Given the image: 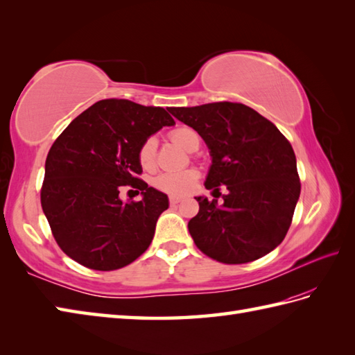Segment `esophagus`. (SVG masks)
Masks as SVG:
<instances>
[{
	"mask_svg": "<svg viewBox=\"0 0 355 355\" xmlns=\"http://www.w3.org/2000/svg\"><path fill=\"white\" fill-rule=\"evenodd\" d=\"M180 200H182V199L178 198V196H170V199H168V202H170L171 207H173V205H178Z\"/></svg>",
	"mask_w": 355,
	"mask_h": 355,
	"instance_id": "obj_1",
	"label": "esophagus"
}]
</instances>
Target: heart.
Here are the masks:
<instances>
[{"label": "heart", "mask_w": 355, "mask_h": 355, "mask_svg": "<svg viewBox=\"0 0 355 355\" xmlns=\"http://www.w3.org/2000/svg\"><path fill=\"white\" fill-rule=\"evenodd\" d=\"M170 139L188 152H193L200 144L199 133L191 128H176L170 132ZM156 159V139L148 137L143 141L138 148V162L144 170L155 167ZM199 179V173L194 168L175 173H162L156 176L155 187L157 190L167 193L170 196H184L190 193Z\"/></svg>", "instance_id": "obj_1"}]
</instances>
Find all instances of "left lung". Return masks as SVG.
Masks as SVG:
<instances>
[{
  "label": "left lung",
  "mask_w": 355,
  "mask_h": 355,
  "mask_svg": "<svg viewBox=\"0 0 355 355\" xmlns=\"http://www.w3.org/2000/svg\"><path fill=\"white\" fill-rule=\"evenodd\" d=\"M207 143L212 165L205 187L226 185L223 205L207 198L188 231L205 255L225 264H244L269 254L284 240L301 182L296 156L277 125L254 109L231 101L171 107ZM222 194V193H220Z\"/></svg>",
  "instance_id": "left-lung-1"
}]
</instances>
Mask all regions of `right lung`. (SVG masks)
<instances>
[{
    "label": "right lung",
    "instance_id": "obj_1",
    "mask_svg": "<svg viewBox=\"0 0 355 355\" xmlns=\"http://www.w3.org/2000/svg\"><path fill=\"white\" fill-rule=\"evenodd\" d=\"M175 120L164 107L106 98L86 109L54 141L45 161L41 205L59 248L88 269L109 272L135 261L150 246L164 193L139 175L143 141ZM144 194L124 204L119 188Z\"/></svg>",
    "mask_w": 355,
    "mask_h": 355
}]
</instances>
